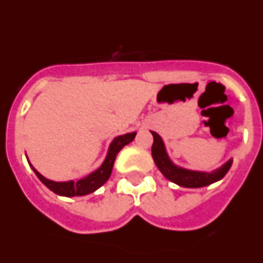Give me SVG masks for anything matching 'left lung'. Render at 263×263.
<instances>
[{"mask_svg":"<svg viewBox=\"0 0 263 263\" xmlns=\"http://www.w3.org/2000/svg\"><path fill=\"white\" fill-rule=\"evenodd\" d=\"M154 137V142H153L152 154L155 164L159 168V171L164 175V178L168 179L170 182L175 183L180 187L185 188H200L210 185L212 183L221 180L227 173L231 168L233 159L227 160L222 166L213 171H197V170H188L184 167H180L175 164L168 157L164 146L163 139L157 132H152Z\"/></svg>","mask_w":263,"mask_h":263,"instance_id":"8db88e82","label":"left lung"}]
</instances>
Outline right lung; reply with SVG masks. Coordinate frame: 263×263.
Returning a JSON list of instances; mask_svg holds the SVG:
<instances>
[{"instance_id":"add662e5","label":"right lung","mask_w":263,"mask_h":263,"mask_svg":"<svg viewBox=\"0 0 263 263\" xmlns=\"http://www.w3.org/2000/svg\"><path fill=\"white\" fill-rule=\"evenodd\" d=\"M136 132L133 133H126L122 134V136L116 137L113 141L110 142L108 148V153H106V157L104 159V162L101 163V166L99 168H96L93 173H90L89 175H87L85 178H81L79 180H67V182H55V180H50V179L45 178L41 173H38L34 166L29 162L30 167L32 168V171L35 173V175L38 176V179L41 180L48 190H51L52 192H55L57 195L60 196H67V197H73V196H84V195L92 194L96 190H99L104 183L109 179L111 174V170H113V164H115V160L117 154L120 153V150L124 146H126L127 143H130L136 138ZM27 158V157H26Z\"/></svg>"}]
</instances>
